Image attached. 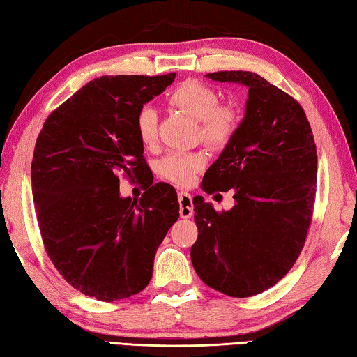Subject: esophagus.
<instances>
[{"label":"esophagus","mask_w":357,"mask_h":357,"mask_svg":"<svg viewBox=\"0 0 357 357\" xmlns=\"http://www.w3.org/2000/svg\"><path fill=\"white\" fill-rule=\"evenodd\" d=\"M178 202H179V215L183 217V219H190L193 215V203H192L190 193L179 192Z\"/></svg>","instance_id":"obj_1"}]
</instances>
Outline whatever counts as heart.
Instances as JSON below:
<instances>
[{
  "instance_id": "1",
  "label": "heart",
  "mask_w": 357,
  "mask_h": 357,
  "mask_svg": "<svg viewBox=\"0 0 357 357\" xmlns=\"http://www.w3.org/2000/svg\"><path fill=\"white\" fill-rule=\"evenodd\" d=\"M168 99L174 107L198 119L202 137L214 146L227 144L239 129L238 108L231 104H219V93L206 83L187 80L174 88ZM135 128L143 144L151 146L157 142V112L153 107L144 105L138 110ZM206 160L203 151H173L160 160L159 173L174 184L189 185L206 165Z\"/></svg>"
}]
</instances>
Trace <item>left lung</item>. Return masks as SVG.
<instances>
[{"label":"left lung","instance_id":"1","mask_svg":"<svg viewBox=\"0 0 357 357\" xmlns=\"http://www.w3.org/2000/svg\"><path fill=\"white\" fill-rule=\"evenodd\" d=\"M214 82L249 88L244 119L203 176V189L234 190V206L217 213L193 198L198 238L190 258L208 287L249 298L274 287L298 259L309 231L318 157L304 110L255 72L220 70Z\"/></svg>","mask_w":357,"mask_h":357}]
</instances>
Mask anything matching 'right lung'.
Masks as SVG:
<instances>
[{
	"instance_id": "right-lung-1",
	"label": "right lung",
	"mask_w": 357,
	"mask_h": 357,
	"mask_svg": "<svg viewBox=\"0 0 357 357\" xmlns=\"http://www.w3.org/2000/svg\"><path fill=\"white\" fill-rule=\"evenodd\" d=\"M174 77L94 78L50 113L36 142L31 184L45 252L89 298L113 302L140 293L179 217L170 184L151 181L140 202L119 195V174L148 173L137 113Z\"/></svg>"
}]
</instances>
